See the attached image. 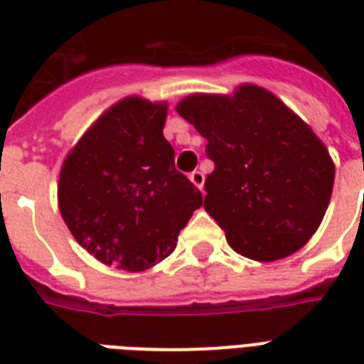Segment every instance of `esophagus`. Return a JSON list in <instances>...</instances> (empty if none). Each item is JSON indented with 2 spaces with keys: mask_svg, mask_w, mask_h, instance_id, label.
<instances>
[{
  "mask_svg": "<svg viewBox=\"0 0 364 364\" xmlns=\"http://www.w3.org/2000/svg\"><path fill=\"white\" fill-rule=\"evenodd\" d=\"M188 179H191V181H193L194 185L200 188V191H202V187H204V173H202V171L194 170L193 173L188 176Z\"/></svg>",
  "mask_w": 364,
  "mask_h": 364,
  "instance_id": "34e87169",
  "label": "esophagus"
}]
</instances>
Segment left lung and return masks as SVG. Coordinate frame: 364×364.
<instances>
[{
	"mask_svg": "<svg viewBox=\"0 0 364 364\" xmlns=\"http://www.w3.org/2000/svg\"><path fill=\"white\" fill-rule=\"evenodd\" d=\"M177 113L208 139L215 170L204 208L230 247L262 262L299 251L321 225L334 183L333 160L310 126L253 85L232 98L193 94Z\"/></svg>",
	"mask_w": 364,
	"mask_h": 364,
	"instance_id": "obj_1",
	"label": "left lung"
}]
</instances>
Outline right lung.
Here are the masks:
<instances>
[{
	"label": "right lung",
	"instance_id": "obj_1",
	"mask_svg": "<svg viewBox=\"0 0 364 364\" xmlns=\"http://www.w3.org/2000/svg\"><path fill=\"white\" fill-rule=\"evenodd\" d=\"M166 105L126 98L100 117L60 171V213L88 253L128 272L166 259L202 193L176 170Z\"/></svg>",
	"mask_w": 364,
	"mask_h": 364
}]
</instances>
